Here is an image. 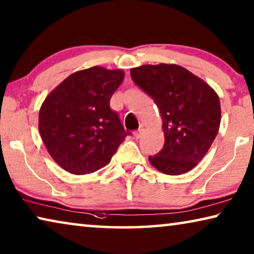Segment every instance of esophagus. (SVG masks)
<instances>
[{
    "instance_id": "34e87169",
    "label": "esophagus",
    "mask_w": 254,
    "mask_h": 254,
    "mask_svg": "<svg viewBox=\"0 0 254 254\" xmlns=\"http://www.w3.org/2000/svg\"><path fill=\"white\" fill-rule=\"evenodd\" d=\"M140 135H142V130H137V131L134 132V137L136 139H138L140 137Z\"/></svg>"
}]
</instances>
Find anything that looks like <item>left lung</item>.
Segmentation results:
<instances>
[{
  "instance_id": "left-lung-1",
  "label": "left lung",
  "mask_w": 254,
  "mask_h": 254,
  "mask_svg": "<svg viewBox=\"0 0 254 254\" xmlns=\"http://www.w3.org/2000/svg\"><path fill=\"white\" fill-rule=\"evenodd\" d=\"M134 83L158 105L165 144L150 155L151 165L166 175L185 174L203 159L220 126L217 93L177 64H144L130 70Z\"/></svg>"
}]
</instances>
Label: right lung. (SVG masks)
<instances>
[{
	"label": "right lung",
	"instance_id": "add662e5",
	"mask_svg": "<svg viewBox=\"0 0 254 254\" xmlns=\"http://www.w3.org/2000/svg\"><path fill=\"white\" fill-rule=\"evenodd\" d=\"M122 70L92 67L73 72L43 102L38 129L51 157L70 174L86 175L107 166L130 132L110 108L123 83Z\"/></svg>",
	"mask_w": 254,
	"mask_h": 254
}]
</instances>
